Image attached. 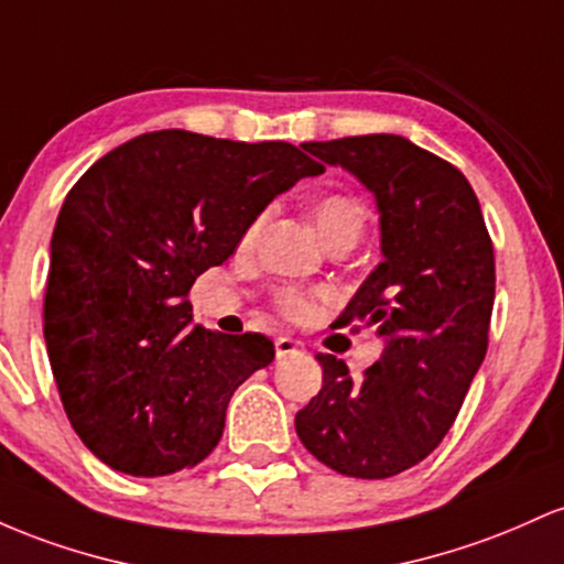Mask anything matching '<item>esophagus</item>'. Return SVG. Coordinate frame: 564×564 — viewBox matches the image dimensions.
<instances>
[{
	"label": "esophagus",
	"instance_id": "34e87169",
	"mask_svg": "<svg viewBox=\"0 0 564 564\" xmlns=\"http://www.w3.org/2000/svg\"><path fill=\"white\" fill-rule=\"evenodd\" d=\"M274 349H276V359H284V357H290V354L303 351V344L301 340L290 338V335H280V338L274 340Z\"/></svg>",
	"mask_w": 564,
	"mask_h": 564
}]
</instances>
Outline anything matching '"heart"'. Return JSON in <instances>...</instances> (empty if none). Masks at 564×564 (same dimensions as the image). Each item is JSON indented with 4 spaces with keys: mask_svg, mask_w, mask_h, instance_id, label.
Instances as JSON below:
<instances>
[{
    "mask_svg": "<svg viewBox=\"0 0 564 564\" xmlns=\"http://www.w3.org/2000/svg\"><path fill=\"white\" fill-rule=\"evenodd\" d=\"M265 215H258L252 218V224L242 234V248H250L256 242L258 231H261ZM312 220L316 231L322 234V239L327 242V248L338 242H349L351 248L357 245V239L362 237L365 224H367V210L365 205L351 194H325L312 205ZM327 295L322 290H280L274 295V308L280 312L284 319L299 322V325H306L312 322L316 312H319V303L325 301Z\"/></svg>",
    "mask_w": 564,
    "mask_h": 564,
    "instance_id": "1",
    "label": "heart"
}]
</instances>
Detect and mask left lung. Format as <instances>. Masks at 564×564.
Segmentation results:
<instances>
[{
	"label": "left lung",
	"mask_w": 564,
	"mask_h": 564,
	"mask_svg": "<svg viewBox=\"0 0 564 564\" xmlns=\"http://www.w3.org/2000/svg\"><path fill=\"white\" fill-rule=\"evenodd\" d=\"M376 194L383 261L338 325H378L381 359L359 381L316 354L322 389L295 415L306 451L338 474L394 477L451 432L487 351L496 256L479 199L458 167L402 135L308 143Z\"/></svg>",
	"instance_id": "1"
}]
</instances>
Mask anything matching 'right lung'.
<instances>
[{"label": "right lung", "instance_id": "add662e5", "mask_svg": "<svg viewBox=\"0 0 564 564\" xmlns=\"http://www.w3.org/2000/svg\"><path fill=\"white\" fill-rule=\"evenodd\" d=\"M319 173L293 143L160 130L74 183L50 242L44 340L68 421L104 464L162 477L213 453L274 344L194 325L188 290L276 194Z\"/></svg>", "mask_w": 564, "mask_h": 564}]
</instances>
